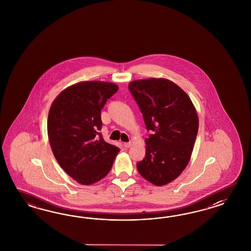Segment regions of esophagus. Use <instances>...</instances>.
I'll use <instances>...</instances> for the list:
<instances>
[{
	"label": "esophagus",
	"mask_w": 251,
	"mask_h": 251,
	"mask_svg": "<svg viewBox=\"0 0 251 251\" xmlns=\"http://www.w3.org/2000/svg\"><path fill=\"white\" fill-rule=\"evenodd\" d=\"M123 145H124V147H125V148H129V146L131 145V143H130V142H129V143H124Z\"/></svg>",
	"instance_id": "obj_1"
}]
</instances>
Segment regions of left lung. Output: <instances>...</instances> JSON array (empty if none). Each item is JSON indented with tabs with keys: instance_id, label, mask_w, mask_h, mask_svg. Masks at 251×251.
<instances>
[{
	"instance_id": "1",
	"label": "left lung",
	"mask_w": 251,
	"mask_h": 251,
	"mask_svg": "<svg viewBox=\"0 0 251 251\" xmlns=\"http://www.w3.org/2000/svg\"><path fill=\"white\" fill-rule=\"evenodd\" d=\"M152 133L145 139L144 159L137 163L139 173L155 186L173 181L190 159L197 137L199 119L190 97L167 79L150 78L129 84Z\"/></svg>"
}]
</instances>
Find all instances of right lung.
Here are the masks:
<instances>
[{
    "label": "right lung",
    "mask_w": 251,
    "mask_h": 251,
    "mask_svg": "<svg viewBox=\"0 0 251 251\" xmlns=\"http://www.w3.org/2000/svg\"><path fill=\"white\" fill-rule=\"evenodd\" d=\"M119 87L82 82L61 92L48 117V135L61 168L83 185L98 182L110 171L120 149L104 141L101 109Z\"/></svg>",
    "instance_id": "add662e5"
}]
</instances>
